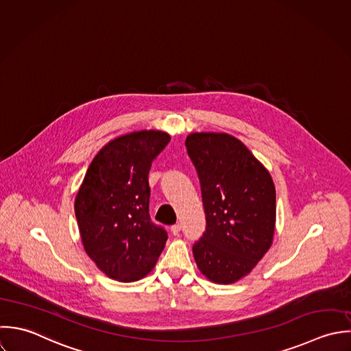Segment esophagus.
<instances>
[{"mask_svg": "<svg viewBox=\"0 0 351 351\" xmlns=\"http://www.w3.org/2000/svg\"><path fill=\"white\" fill-rule=\"evenodd\" d=\"M180 232H181V225H180V223L171 226V234H173V235H178Z\"/></svg>", "mask_w": 351, "mask_h": 351, "instance_id": "1", "label": "esophagus"}]
</instances>
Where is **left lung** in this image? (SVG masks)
Returning <instances> with one entry per match:
<instances>
[{"mask_svg": "<svg viewBox=\"0 0 351 351\" xmlns=\"http://www.w3.org/2000/svg\"><path fill=\"white\" fill-rule=\"evenodd\" d=\"M185 145L202 186L206 232L193 245L200 272L229 285L247 275L272 245L276 196L268 170L228 133H191Z\"/></svg>", "mask_w": 351, "mask_h": 351, "instance_id": "1", "label": "left lung"}]
</instances>
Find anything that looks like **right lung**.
<instances>
[{"mask_svg":"<svg viewBox=\"0 0 351 351\" xmlns=\"http://www.w3.org/2000/svg\"><path fill=\"white\" fill-rule=\"evenodd\" d=\"M162 130L132 132L93 159L75 199L86 253L109 278L134 282L155 267L167 233L151 222L148 173L169 144Z\"/></svg>","mask_w":351,"mask_h":351,"instance_id":"obj_1","label":"right lung"}]
</instances>
